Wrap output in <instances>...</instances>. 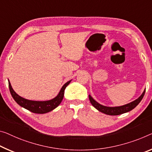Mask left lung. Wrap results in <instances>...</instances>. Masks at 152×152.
<instances>
[{
    "label": "left lung",
    "instance_id": "8db88e82",
    "mask_svg": "<svg viewBox=\"0 0 152 152\" xmlns=\"http://www.w3.org/2000/svg\"><path fill=\"white\" fill-rule=\"evenodd\" d=\"M145 90L143 91V94H142L138 99H136L134 101H132L130 103L124 104L123 106H120V107H106L104 105H102V104H99V102H97L94 99H93V98L89 95V99L91 102V104H92L93 107H94L97 110L99 111L102 112V113H105L107 115H120V114L126 113L132 110L133 109L135 108L137 105H138L139 103L141 102V100L143 99L145 94Z\"/></svg>",
    "mask_w": 152,
    "mask_h": 152
}]
</instances>
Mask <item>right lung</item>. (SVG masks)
Segmentation results:
<instances>
[{"label":"right lung","instance_id":"add662e5","mask_svg":"<svg viewBox=\"0 0 152 152\" xmlns=\"http://www.w3.org/2000/svg\"><path fill=\"white\" fill-rule=\"evenodd\" d=\"M71 81V80L67 81V82L62 86L60 92L58 93V94L54 98V99L50 100H46V101H34V100H27L26 99H24V98L21 97L20 96L16 94L15 91L13 90L12 87H11V85L10 82H9V88L11 96H12L13 99L15 100V101L17 102L19 105L24 107L26 109H28V110L32 112V113L43 114L48 113V112L53 110V109L56 108V107L59 105L60 102H62L63 97H64L65 88H66V86L69 85Z\"/></svg>","mask_w":152,"mask_h":152}]
</instances>
